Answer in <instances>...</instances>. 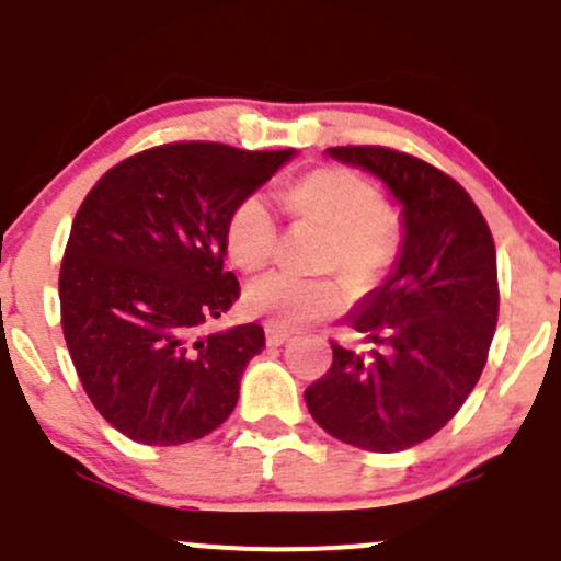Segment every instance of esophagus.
<instances>
[{
  "mask_svg": "<svg viewBox=\"0 0 561 561\" xmlns=\"http://www.w3.org/2000/svg\"><path fill=\"white\" fill-rule=\"evenodd\" d=\"M265 341H268V346H282L285 341H290V333L276 325H265Z\"/></svg>",
  "mask_w": 561,
  "mask_h": 561,
  "instance_id": "obj_1",
  "label": "esophagus"
}]
</instances>
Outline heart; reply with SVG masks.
Returning <instances> with one entry per match:
<instances>
[{
  "label": "heart",
  "instance_id": "heart-1",
  "mask_svg": "<svg viewBox=\"0 0 561 561\" xmlns=\"http://www.w3.org/2000/svg\"><path fill=\"white\" fill-rule=\"evenodd\" d=\"M282 206L300 220L325 228L314 268L344 276L355 290H374L398 263L403 226L392 206L365 176L344 167L304 174L279 193ZM228 257L247 274L265 268L276 250V222L257 193L239 198L222 228ZM244 311L276 328H304L339 314L344 282L332 274H265L244 287Z\"/></svg>",
  "mask_w": 561,
  "mask_h": 561
}]
</instances>
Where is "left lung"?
Returning <instances> with one entry per match:
<instances>
[{"label": "left lung", "mask_w": 561, "mask_h": 561, "mask_svg": "<svg viewBox=\"0 0 561 561\" xmlns=\"http://www.w3.org/2000/svg\"><path fill=\"white\" fill-rule=\"evenodd\" d=\"M403 202L398 268L346 317L370 355L333 346V365L304 392L325 433L368 451L433 438L479 385L497 328V252L481 209L454 176L381 145L328 147Z\"/></svg>", "instance_id": "obj_1"}]
</instances>
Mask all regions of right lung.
I'll return each instance as SVG.
<instances>
[{
  "label": "right lung",
  "mask_w": 561,
  "mask_h": 561,
  "mask_svg": "<svg viewBox=\"0 0 561 561\" xmlns=\"http://www.w3.org/2000/svg\"><path fill=\"white\" fill-rule=\"evenodd\" d=\"M290 156L169 141L123 158L82 198L58 274L61 330L82 389L126 438L187 444L231 416L263 328L198 330L241 293L222 268L228 211Z\"/></svg>",
  "instance_id": "obj_1"
}]
</instances>
